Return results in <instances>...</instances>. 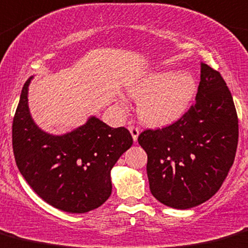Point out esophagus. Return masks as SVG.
<instances>
[{
	"label": "esophagus",
	"mask_w": 248,
	"mask_h": 248,
	"mask_svg": "<svg viewBox=\"0 0 248 248\" xmlns=\"http://www.w3.org/2000/svg\"><path fill=\"white\" fill-rule=\"evenodd\" d=\"M128 129H129V132H131V134H132V137H133V140H134V141H137V140H138V135H139V132H140L139 127L135 126V124H129Z\"/></svg>",
	"instance_id": "esophagus-1"
}]
</instances>
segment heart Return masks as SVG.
I'll use <instances>...</instances> for the list:
<instances>
[{"label": "heart", "mask_w": 248, "mask_h": 248, "mask_svg": "<svg viewBox=\"0 0 248 248\" xmlns=\"http://www.w3.org/2000/svg\"><path fill=\"white\" fill-rule=\"evenodd\" d=\"M196 80L189 72H153L134 84L129 93L139 100V116L148 124H170L183 115L195 93Z\"/></svg>", "instance_id": "heart-1"}]
</instances>
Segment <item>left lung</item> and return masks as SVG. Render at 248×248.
Returning a JSON list of instances; mask_svg holds the SVG:
<instances>
[{
	"instance_id": "8db88e82",
	"label": "left lung",
	"mask_w": 248,
	"mask_h": 248,
	"mask_svg": "<svg viewBox=\"0 0 248 248\" xmlns=\"http://www.w3.org/2000/svg\"><path fill=\"white\" fill-rule=\"evenodd\" d=\"M238 114L220 72L201 64L195 102L177 121L145 129L138 141L147 153L150 190L159 202L187 209L216 194L235 158Z\"/></svg>"
}]
</instances>
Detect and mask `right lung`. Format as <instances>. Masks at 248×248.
<instances>
[{"label": "right lung", "instance_id": "obj_1", "mask_svg": "<svg viewBox=\"0 0 248 248\" xmlns=\"http://www.w3.org/2000/svg\"><path fill=\"white\" fill-rule=\"evenodd\" d=\"M21 91L13 120V152L23 178L39 197L57 209L87 213L111 194L110 170L133 145L124 127L111 128L96 117L62 137L35 126L28 111V85Z\"/></svg>", "mask_w": 248, "mask_h": 248}]
</instances>
